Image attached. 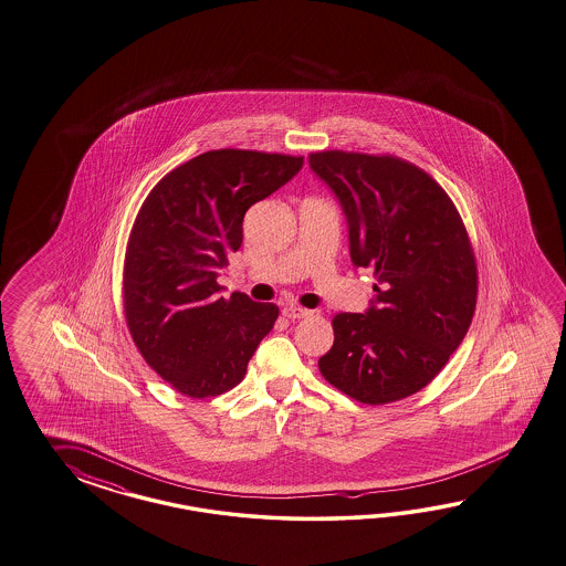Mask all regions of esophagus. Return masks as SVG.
I'll list each match as a JSON object with an SVG mask.
<instances>
[{
    "mask_svg": "<svg viewBox=\"0 0 566 566\" xmlns=\"http://www.w3.org/2000/svg\"><path fill=\"white\" fill-rule=\"evenodd\" d=\"M282 315L290 318V321H294V318L308 317V315H311V311H308V308H303V306H296V304H289V306H284V308H282Z\"/></svg>",
    "mask_w": 566,
    "mask_h": 566,
    "instance_id": "obj_1",
    "label": "esophagus"
}]
</instances>
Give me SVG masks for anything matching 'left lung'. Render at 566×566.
Listing matches in <instances>:
<instances>
[{
	"label": "left lung",
	"mask_w": 566,
	"mask_h": 566,
	"mask_svg": "<svg viewBox=\"0 0 566 566\" xmlns=\"http://www.w3.org/2000/svg\"><path fill=\"white\" fill-rule=\"evenodd\" d=\"M308 164L337 193L349 253L370 268L376 304L332 321L323 378L364 405L419 392L469 332L479 270L469 231L438 181L395 155L318 151Z\"/></svg>",
	"instance_id": "obj_1"
}]
</instances>
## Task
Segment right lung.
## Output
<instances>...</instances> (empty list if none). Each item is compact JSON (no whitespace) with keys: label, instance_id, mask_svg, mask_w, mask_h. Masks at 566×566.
I'll list each match as a JSON object with an SVG mask.
<instances>
[{"label":"right lung","instance_id":"right-lung-1","mask_svg":"<svg viewBox=\"0 0 566 566\" xmlns=\"http://www.w3.org/2000/svg\"><path fill=\"white\" fill-rule=\"evenodd\" d=\"M304 157L217 149L171 169L138 210L123 270L125 321L138 354L190 399L243 380L277 318L274 303L219 296L217 272L243 243L248 208L292 180Z\"/></svg>","mask_w":566,"mask_h":566}]
</instances>
